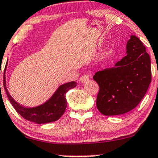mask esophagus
<instances>
[{"mask_svg":"<svg viewBox=\"0 0 158 158\" xmlns=\"http://www.w3.org/2000/svg\"><path fill=\"white\" fill-rule=\"evenodd\" d=\"M89 79V76L88 74H85V75H83L82 77L80 78V82L82 83L86 82Z\"/></svg>","mask_w":158,"mask_h":158,"instance_id":"esophagus-1","label":"esophagus"}]
</instances>
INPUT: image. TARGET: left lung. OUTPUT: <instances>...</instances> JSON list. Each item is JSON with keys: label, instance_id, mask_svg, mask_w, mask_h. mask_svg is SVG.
I'll use <instances>...</instances> for the list:
<instances>
[{"label": "left lung", "instance_id": "left-lung-1", "mask_svg": "<svg viewBox=\"0 0 158 158\" xmlns=\"http://www.w3.org/2000/svg\"><path fill=\"white\" fill-rule=\"evenodd\" d=\"M127 55L115 67L98 71L93 76L100 87L97 107L104 115L127 113L136 107L152 82L150 56L136 36L126 45Z\"/></svg>", "mask_w": 158, "mask_h": 158}]
</instances>
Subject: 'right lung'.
Listing matches in <instances>:
<instances>
[{
    "mask_svg": "<svg viewBox=\"0 0 158 158\" xmlns=\"http://www.w3.org/2000/svg\"><path fill=\"white\" fill-rule=\"evenodd\" d=\"M7 63L6 64V68ZM3 87L6 91L7 98L22 118L27 121H32L38 124H47L53 122L60 118L64 113L66 107H67V100H66V93L76 86V82H70L61 85L58 89L55 91L52 96L47 101L43 104L35 107H25L17 103L11 97L9 93L6 86V78H3Z\"/></svg>",
    "mask_w": 158,
    "mask_h": 158,
    "instance_id": "obj_1",
    "label": "right lung"
}]
</instances>
